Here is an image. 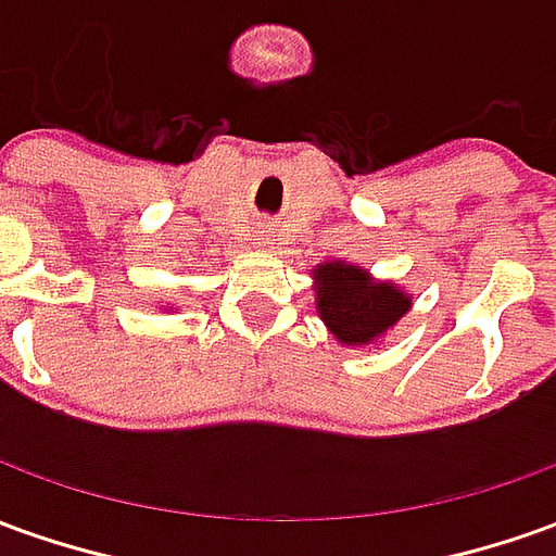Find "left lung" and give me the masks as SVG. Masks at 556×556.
<instances>
[{
  "instance_id": "1",
  "label": "left lung",
  "mask_w": 556,
  "mask_h": 556,
  "mask_svg": "<svg viewBox=\"0 0 556 556\" xmlns=\"http://www.w3.org/2000/svg\"><path fill=\"white\" fill-rule=\"evenodd\" d=\"M318 316L345 345H367L409 309V298L391 282L370 277L349 265L318 267Z\"/></svg>"
}]
</instances>
